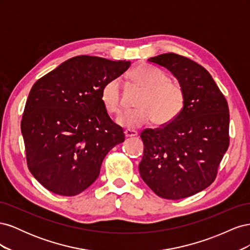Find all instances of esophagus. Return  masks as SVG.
<instances>
[{
    "label": "esophagus",
    "instance_id": "1",
    "mask_svg": "<svg viewBox=\"0 0 250 250\" xmlns=\"http://www.w3.org/2000/svg\"><path fill=\"white\" fill-rule=\"evenodd\" d=\"M124 133H125L126 138H132V137H137V135H138V131L131 130V129H126L124 131Z\"/></svg>",
    "mask_w": 250,
    "mask_h": 250
}]
</instances>
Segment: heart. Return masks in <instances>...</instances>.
I'll return each instance as SVG.
<instances>
[{"mask_svg": "<svg viewBox=\"0 0 250 250\" xmlns=\"http://www.w3.org/2000/svg\"><path fill=\"white\" fill-rule=\"evenodd\" d=\"M133 84L143 89L138 107L124 111L117 119V123L126 128H139L154 119L156 124H167L183 110L185 104L184 89L178 83L170 80L161 70L147 65H140L130 73ZM103 106L110 115L121 110V82L118 78L108 80L100 93Z\"/></svg>", "mask_w": 250, "mask_h": 250, "instance_id": "obj_1", "label": "heart"}]
</instances>
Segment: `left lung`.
<instances>
[{
    "label": "left lung",
    "mask_w": 250,
    "mask_h": 250,
    "mask_svg": "<svg viewBox=\"0 0 250 250\" xmlns=\"http://www.w3.org/2000/svg\"><path fill=\"white\" fill-rule=\"evenodd\" d=\"M148 62L169 70L185 93L179 115L168 124L141 133V177L157 196L177 200L211 185L229 145L228 101L210 74L175 53Z\"/></svg>",
    "instance_id": "left-lung-1"
}]
</instances>
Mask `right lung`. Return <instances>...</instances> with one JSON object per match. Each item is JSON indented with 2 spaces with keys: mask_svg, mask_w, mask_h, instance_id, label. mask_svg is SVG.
Returning a JSON list of instances; mask_svg holds the SVG:
<instances>
[{
  "mask_svg": "<svg viewBox=\"0 0 250 250\" xmlns=\"http://www.w3.org/2000/svg\"><path fill=\"white\" fill-rule=\"evenodd\" d=\"M130 62L81 55L65 60L30 90L21 130L27 165L47 190L75 196L98 178L104 157L125 135L100 100L103 85Z\"/></svg>",
  "mask_w": 250,
  "mask_h": 250,
  "instance_id": "add662e5",
  "label": "right lung"
}]
</instances>
